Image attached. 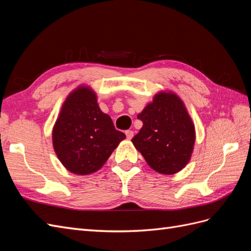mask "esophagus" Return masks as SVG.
<instances>
[{
  "mask_svg": "<svg viewBox=\"0 0 251 251\" xmlns=\"http://www.w3.org/2000/svg\"><path fill=\"white\" fill-rule=\"evenodd\" d=\"M126 135L127 139H132L133 136H134V132L131 131V130H127V131H126Z\"/></svg>",
  "mask_w": 251,
  "mask_h": 251,
  "instance_id": "esophagus-1",
  "label": "esophagus"
}]
</instances>
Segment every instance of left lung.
<instances>
[{"label": "left lung", "instance_id": "left-lung-1", "mask_svg": "<svg viewBox=\"0 0 251 251\" xmlns=\"http://www.w3.org/2000/svg\"><path fill=\"white\" fill-rule=\"evenodd\" d=\"M142 127L132 142L156 172L173 175L191 159L195 126L180 98L174 93H159L138 114Z\"/></svg>", "mask_w": 251, "mask_h": 251}]
</instances>
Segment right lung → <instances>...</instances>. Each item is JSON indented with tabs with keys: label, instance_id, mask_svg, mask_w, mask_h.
Segmentation results:
<instances>
[{
	"label": "right lung",
	"instance_id": "right-lung-1",
	"mask_svg": "<svg viewBox=\"0 0 251 251\" xmlns=\"http://www.w3.org/2000/svg\"><path fill=\"white\" fill-rule=\"evenodd\" d=\"M125 138L98 107L95 93L86 87H79L67 97L52 132L60 162L76 175L100 170Z\"/></svg>",
	"mask_w": 251,
	"mask_h": 251
}]
</instances>
